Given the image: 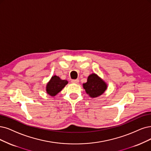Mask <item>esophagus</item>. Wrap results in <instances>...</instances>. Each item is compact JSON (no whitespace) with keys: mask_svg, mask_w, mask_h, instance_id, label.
I'll return each instance as SVG.
<instances>
[{"mask_svg":"<svg viewBox=\"0 0 151 151\" xmlns=\"http://www.w3.org/2000/svg\"><path fill=\"white\" fill-rule=\"evenodd\" d=\"M71 83H75V84H78V83H79V80H78V79L72 80H71Z\"/></svg>","mask_w":151,"mask_h":151,"instance_id":"obj_1","label":"esophagus"}]
</instances>
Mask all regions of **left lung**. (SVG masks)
Segmentation results:
<instances>
[{"mask_svg":"<svg viewBox=\"0 0 151 151\" xmlns=\"http://www.w3.org/2000/svg\"><path fill=\"white\" fill-rule=\"evenodd\" d=\"M83 86L89 96L92 98L102 95L108 88L106 83L96 73L89 75L87 82L83 83Z\"/></svg>","mask_w":151,"mask_h":151,"instance_id":"left-lung-1","label":"left lung"}]
</instances>
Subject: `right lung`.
Here are the masks:
<instances>
[{
	"label": "right lung",
	"instance_id": "1",
	"mask_svg": "<svg viewBox=\"0 0 151 151\" xmlns=\"http://www.w3.org/2000/svg\"><path fill=\"white\" fill-rule=\"evenodd\" d=\"M68 83L67 80H61L59 76L53 75L46 85L47 93L53 97L57 95Z\"/></svg>",
	"mask_w": 151,
	"mask_h": 151
}]
</instances>
